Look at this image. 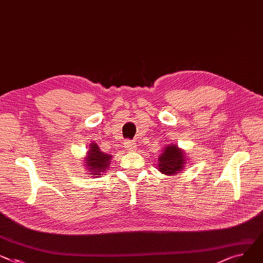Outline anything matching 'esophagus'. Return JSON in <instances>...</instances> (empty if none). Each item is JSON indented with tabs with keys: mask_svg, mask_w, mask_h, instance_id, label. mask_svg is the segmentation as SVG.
<instances>
[{
	"mask_svg": "<svg viewBox=\"0 0 263 263\" xmlns=\"http://www.w3.org/2000/svg\"><path fill=\"white\" fill-rule=\"evenodd\" d=\"M125 148L129 151H133L136 149V143L133 142V141H130V142H126L125 143Z\"/></svg>",
	"mask_w": 263,
	"mask_h": 263,
	"instance_id": "1",
	"label": "esophagus"
}]
</instances>
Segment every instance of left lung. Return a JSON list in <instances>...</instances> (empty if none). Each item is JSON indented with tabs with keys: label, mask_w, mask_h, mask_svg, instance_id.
<instances>
[{
	"label": "left lung",
	"mask_w": 263,
	"mask_h": 263,
	"mask_svg": "<svg viewBox=\"0 0 263 263\" xmlns=\"http://www.w3.org/2000/svg\"><path fill=\"white\" fill-rule=\"evenodd\" d=\"M186 162L187 156L184 150L179 148L177 144H170L162 150L157 168L166 176H174L184 169Z\"/></svg>",
	"instance_id": "1"
}]
</instances>
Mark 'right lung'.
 Here are the masks:
<instances>
[{"label":"right lung","instance_id":"add662e5","mask_svg":"<svg viewBox=\"0 0 263 263\" xmlns=\"http://www.w3.org/2000/svg\"><path fill=\"white\" fill-rule=\"evenodd\" d=\"M111 160L112 154L101 152L96 143H91L83 160L85 166L84 169L87 174H91L90 177L98 178L102 176V173L109 170Z\"/></svg>","mask_w":263,"mask_h":263}]
</instances>
